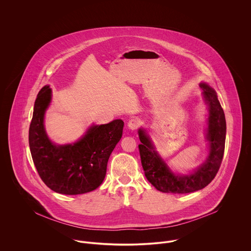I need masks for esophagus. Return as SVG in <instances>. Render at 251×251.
<instances>
[{"label":"esophagus","instance_id":"1","mask_svg":"<svg viewBox=\"0 0 251 251\" xmlns=\"http://www.w3.org/2000/svg\"><path fill=\"white\" fill-rule=\"evenodd\" d=\"M139 126H140V121H139L137 118H134V119L129 120V122H128V124H127L128 128L131 129V130L137 129V128L139 127Z\"/></svg>","mask_w":251,"mask_h":251}]
</instances>
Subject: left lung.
Masks as SVG:
<instances>
[{"label": "left lung", "instance_id": "obj_1", "mask_svg": "<svg viewBox=\"0 0 251 251\" xmlns=\"http://www.w3.org/2000/svg\"><path fill=\"white\" fill-rule=\"evenodd\" d=\"M203 96L209 106L207 140L210 151L207 160L188 175H176L159 156L146 130H138L141 163L147 179L159 191L165 193H190L207 186L219 170L225 148L226 121L215 90L200 83Z\"/></svg>", "mask_w": 251, "mask_h": 251}]
</instances>
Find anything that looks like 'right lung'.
<instances>
[{
	"label": "right lung",
	"mask_w": 251,
	"mask_h": 251,
	"mask_svg": "<svg viewBox=\"0 0 251 251\" xmlns=\"http://www.w3.org/2000/svg\"><path fill=\"white\" fill-rule=\"evenodd\" d=\"M51 89L44 86L36 97L29 129V145L36 171L53 191L83 194L98 188L106 175L108 159L123 135L124 122L92 126L77 142L55 145L44 128V114L51 101Z\"/></svg>",
	"instance_id": "1"
}]
</instances>
